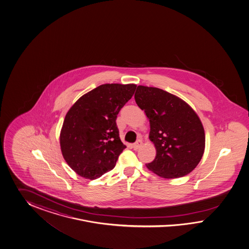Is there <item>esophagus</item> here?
Wrapping results in <instances>:
<instances>
[{"mask_svg":"<svg viewBox=\"0 0 249 249\" xmlns=\"http://www.w3.org/2000/svg\"><path fill=\"white\" fill-rule=\"evenodd\" d=\"M142 145V140H138L135 143L133 144V149L134 150H138V149H140V147Z\"/></svg>","mask_w":249,"mask_h":249,"instance_id":"obj_1","label":"esophagus"}]
</instances>
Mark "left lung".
<instances>
[{
  "label": "left lung",
  "mask_w": 249,
  "mask_h": 249,
  "mask_svg": "<svg viewBox=\"0 0 249 249\" xmlns=\"http://www.w3.org/2000/svg\"><path fill=\"white\" fill-rule=\"evenodd\" d=\"M134 98L150 121L149 138L156 149L147 168L166 179L194 171L204 155L205 134L192 107L174 94L146 86H138Z\"/></svg>",
  "instance_id": "8db88e82"
}]
</instances>
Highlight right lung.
<instances>
[{
  "instance_id": "obj_1",
  "label": "right lung",
  "mask_w": 249,
  "mask_h": 249,
  "mask_svg": "<svg viewBox=\"0 0 249 249\" xmlns=\"http://www.w3.org/2000/svg\"><path fill=\"white\" fill-rule=\"evenodd\" d=\"M135 84H104L75 101L60 131L62 155L79 176L95 180L113 169L126 146L116 124Z\"/></svg>"
}]
</instances>
